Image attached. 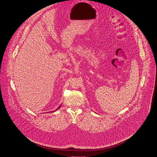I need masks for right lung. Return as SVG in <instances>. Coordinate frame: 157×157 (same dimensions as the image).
<instances>
[{
  "instance_id": "right-lung-1",
  "label": "right lung",
  "mask_w": 157,
  "mask_h": 157,
  "mask_svg": "<svg viewBox=\"0 0 157 157\" xmlns=\"http://www.w3.org/2000/svg\"><path fill=\"white\" fill-rule=\"evenodd\" d=\"M60 107V105L59 106V107H58V108H57V109H56V110H55V111H56V110H57V109H59V108ZM55 111H54V112H55Z\"/></svg>"
}]
</instances>
